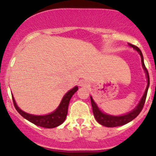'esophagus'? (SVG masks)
Here are the masks:
<instances>
[{
    "label": "esophagus",
    "instance_id": "obj_1",
    "mask_svg": "<svg viewBox=\"0 0 156 156\" xmlns=\"http://www.w3.org/2000/svg\"><path fill=\"white\" fill-rule=\"evenodd\" d=\"M80 87H87L88 86V83L86 80H81L80 82Z\"/></svg>",
    "mask_w": 156,
    "mask_h": 156
}]
</instances>
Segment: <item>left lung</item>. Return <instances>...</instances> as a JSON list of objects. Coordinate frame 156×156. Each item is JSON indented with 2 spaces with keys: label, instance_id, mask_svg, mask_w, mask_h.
Listing matches in <instances>:
<instances>
[{
  "label": "left lung",
  "instance_id": "left-lung-1",
  "mask_svg": "<svg viewBox=\"0 0 156 156\" xmlns=\"http://www.w3.org/2000/svg\"><path fill=\"white\" fill-rule=\"evenodd\" d=\"M129 45L130 47L134 48L136 51H138V53H139V55H141V63H142L143 69H144V71H145L147 78V88L145 89V92L144 93V95L142 96V98H141V101H139V104L137 105V106L130 112L128 113L127 114H125V115H122V116H112V115H109V114H105V113L102 112L99 109V108L98 107V105H97L96 103H94V101H93L92 96H90L91 103H92V111H93V114H94V118H95V119L98 121V123H100L101 125H103V126L108 127V128L121 126V125H125L127 124V123L130 122V121L133 120V119H135V118L139 115V113L141 112L143 107H144V103H145L147 94L148 88H149V86H150L149 73H148L147 69L145 65H144V58H143L142 53H141V51H140V49H139L138 47H136V46L133 45V44H129Z\"/></svg>",
  "mask_w": 156,
  "mask_h": 156
}]
</instances>
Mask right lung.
Listing matches in <instances>:
<instances>
[{
  "instance_id": "right-lung-1",
  "label": "right lung",
  "mask_w": 156,
  "mask_h": 156,
  "mask_svg": "<svg viewBox=\"0 0 156 156\" xmlns=\"http://www.w3.org/2000/svg\"><path fill=\"white\" fill-rule=\"evenodd\" d=\"M78 89V87H75L74 88H73L71 90L66 93L65 95L62 98L58 108L55 109L53 112L49 114H46V115L37 116L34 115V114H28V113L23 112L17 106L13 98V95H12V101H13L14 105H15L16 110L27 120L34 123L37 126L46 128H53L62 125L65 120L67 115L68 105H69V101H70L73 94L77 92Z\"/></svg>"
}]
</instances>
